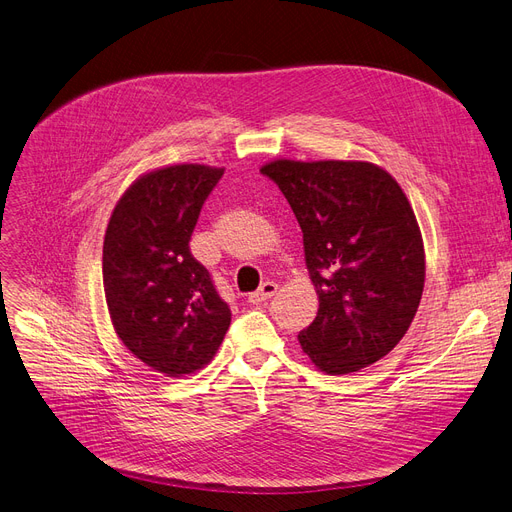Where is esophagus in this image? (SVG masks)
<instances>
[{"label": "esophagus", "instance_id": "obj_1", "mask_svg": "<svg viewBox=\"0 0 512 512\" xmlns=\"http://www.w3.org/2000/svg\"><path fill=\"white\" fill-rule=\"evenodd\" d=\"M277 290H279V285H277L275 281H264L256 292H252V294L248 296V300H250L252 304H260V302H264V300H269L271 296H275Z\"/></svg>", "mask_w": 512, "mask_h": 512}]
</instances>
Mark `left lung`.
<instances>
[{
    "mask_svg": "<svg viewBox=\"0 0 512 512\" xmlns=\"http://www.w3.org/2000/svg\"><path fill=\"white\" fill-rule=\"evenodd\" d=\"M277 182L302 229L319 311L298 334L321 372H359L391 353L424 288V243L399 182L370 161L275 159Z\"/></svg>",
    "mask_w": 512,
    "mask_h": 512,
    "instance_id": "1",
    "label": "left lung"
}]
</instances>
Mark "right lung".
Returning <instances> with one entry per match:
<instances>
[{
    "instance_id": "1",
    "label": "right lung",
    "mask_w": 512,
    "mask_h": 512,
    "mask_svg": "<svg viewBox=\"0 0 512 512\" xmlns=\"http://www.w3.org/2000/svg\"><path fill=\"white\" fill-rule=\"evenodd\" d=\"M224 168L176 163L138 176L119 197L102 245L115 334L151 370L180 378L208 365L231 309L189 241Z\"/></svg>"
}]
</instances>
